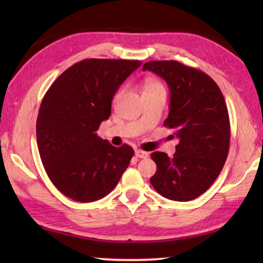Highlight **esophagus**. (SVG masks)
<instances>
[{
  "label": "esophagus",
  "mask_w": 263,
  "mask_h": 263,
  "mask_svg": "<svg viewBox=\"0 0 263 263\" xmlns=\"http://www.w3.org/2000/svg\"><path fill=\"white\" fill-rule=\"evenodd\" d=\"M136 156L138 158H147L149 154L147 152H143V150L138 149V150H136Z\"/></svg>",
  "instance_id": "esophagus-1"
}]
</instances>
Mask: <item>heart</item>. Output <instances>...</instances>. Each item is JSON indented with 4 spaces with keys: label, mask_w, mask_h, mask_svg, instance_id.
<instances>
[{
    "label": "heart",
    "mask_w": 263,
    "mask_h": 263,
    "mask_svg": "<svg viewBox=\"0 0 263 263\" xmlns=\"http://www.w3.org/2000/svg\"><path fill=\"white\" fill-rule=\"evenodd\" d=\"M165 90V87L163 83H161L159 80H156V79H147L144 81V86H143V92H154V91H164ZM123 92V88L119 89L114 95V98L113 100L116 102L117 99L120 98V96Z\"/></svg>",
    "instance_id": "1"
}]
</instances>
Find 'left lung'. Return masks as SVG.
<instances>
[{
    "mask_svg": "<svg viewBox=\"0 0 263 263\" xmlns=\"http://www.w3.org/2000/svg\"><path fill=\"white\" fill-rule=\"evenodd\" d=\"M142 70L168 85L170 114L164 125L178 138L172 158L152 154L157 171L150 182L167 199L193 200L212 185L227 159L231 124L224 96L208 74L177 61H150Z\"/></svg>",
    "mask_w": 263,
    "mask_h": 263,
    "instance_id": "1",
    "label": "left lung"
}]
</instances>
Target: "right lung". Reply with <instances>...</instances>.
<instances>
[{"label": "right lung", "instance_id": "right-lung-1", "mask_svg": "<svg viewBox=\"0 0 263 263\" xmlns=\"http://www.w3.org/2000/svg\"><path fill=\"white\" fill-rule=\"evenodd\" d=\"M141 61L86 59L66 69L44 96L36 123L39 155L49 180L78 202L106 197L135 150L97 136L116 90Z\"/></svg>", "mask_w": 263, "mask_h": 263}]
</instances>
